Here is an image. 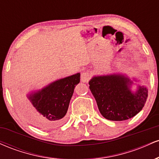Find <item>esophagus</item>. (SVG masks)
Segmentation results:
<instances>
[{"label":"esophagus","mask_w":159,"mask_h":159,"mask_svg":"<svg viewBox=\"0 0 159 159\" xmlns=\"http://www.w3.org/2000/svg\"><path fill=\"white\" fill-rule=\"evenodd\" d=\"M91 78V74L89 72H84L81 75V81L84 83H87Z\"/></svg>","instance_id":"obj_1"}]
</instances>
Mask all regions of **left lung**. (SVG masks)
I'll return each mask as SVG.
<instances>
[{
	"instance_id": "left-lung-1",
	"label": "left lung",
	"mask_w": 159,
	"mask_h": 159,
	"mask_svg": "<svg viewBox=\"0 0 159 159\" xmlns=\"http://www.w3.org/2000/svg\"><path fill=\"white\" fill-rule=\"evenodd\" d=\"M132 82L121 75L93 77L89 82L98 110L105 119L123 121L134 116L142 110L147 98V89L139 86L132 93Z\"/></svg>"
}]
</instances>
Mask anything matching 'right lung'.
Masks as SVG:
<instances>
[{"instance_id": "right-lung-1", "label": "right lung", "mask_w": 159, "mask_h": 159, "mask_svg": "<svg viewBox=\"0 0 159 159\" xmlns=\"http://www.w3.org/2000/svg\"><path fill=\"white\" fill-rule=\"evenodd\" d=\"M80 73L62 78L28 96L31 107H24L27 119L36 127L50 129L64 122L75 86L80 82Z\"/></svg>"}]
</instances>
